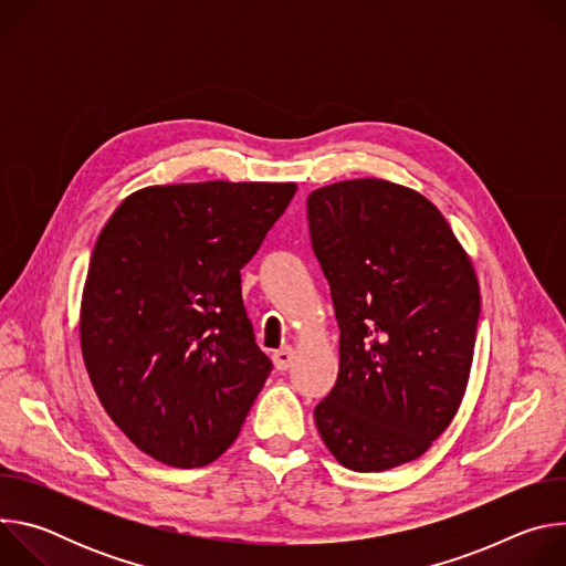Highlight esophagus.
I'll use <instances>...</instances> for the list:
<instances>
[{
	"label": "esophagus",
	"instance_id": "1",
	"mask_svg": "<svg viewBox=\"0 0 566 566\" xmlns=\"http://www.w3.org/2000/svg\"><path fill=\"white\" fill-rule=\"evenodd\" d=\"M293 358H295V354H293L291 347H282V349H277V352L273 354V363H275V367H277L280 371H286V369L291 367Z\"/></svg>",
	"mask_w": 566,
	"mask_h": 566
}]
</instances>
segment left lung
Returning <instances> with one entry per match:
<instances>
[{"label":"left lung","mask_w":566,"mask_h":566,"mask_svg":"<svg viewBox=\"0 0 566 566\" xmlns=\"http://www.w3.org/2000/svg\"><path fill=\"white\" fill-rule=\"evenodd\" d=\"M340 327V369L315 426L349 470L419 459L463 398L479 322L474 269L419 192L354 179L306 199Z\"/></svg>","instance_id":"8db88e82"}]
</instances>
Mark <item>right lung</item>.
Instances as JSON below:
<instances>
[{"label":"right lung","instance_id":"right-lung-1","mask_svg":"<svg viewBox=\"0 0 566 566\" xmlns=\"http://www.w3.org/2000/svg\"><path fill=\"white\" fill-rule=\"evenodd\" d=\"M295 184H179L129 195L98 234L80 345L112 421L145 454L201 468L237 439L273 363L241 275Z\"/></svg>","mask_w":566,"mask_h":566}]
</instances>
